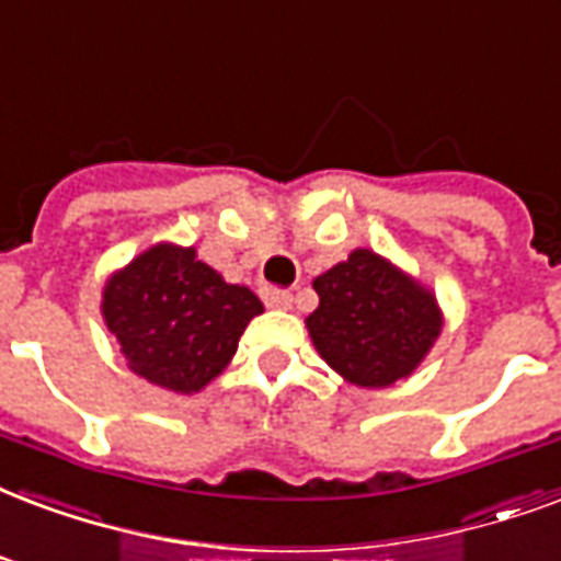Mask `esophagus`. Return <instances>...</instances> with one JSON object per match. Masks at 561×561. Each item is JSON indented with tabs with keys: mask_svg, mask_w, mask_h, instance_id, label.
Segmentation results:
<instances>
[{
	"mask_svg": "<svg viewBox=\"0 0 561 561\" xmlns=\"http://www.w3.org/2000/svg\"><path fill=\"white\" fill-rule=\"evenodd\" d=\"M290 302H294V297H290L288 290H264V306L267 309H290Z\"/></svg>",
	"mask_w": 561,
	"mask_h": 561,
	"instance_id": "34e87169",
	"label": "esophagus"
}]
</instances>
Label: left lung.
Masks as SVG:
<instances>
[{"label": "left lung", "instance_id": "1", "mask_svg": "<svg viewBox=\"0 0 561 561\" xmlns=\"http://www.w3.org/2000/svg\"><path fill=\"white\" fill-rule=\"evenodd\" d=\"M320 306L306 318L320 358L358 388H388L421 365L442 335L435 294L376 255L353 250L314 279Z\"/></svg>", "mask_w": 561, "mask_h": 561}]
</instances>
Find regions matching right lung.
<instances>
[{"label": "right lung", "mask_w": 561, "mask_h": 561, "mask_svg": "<svg viewBox=\"0 0 561 561\" xmlns=\"http://www.w3.org/2000/svg\"><path fill=\"white\" fill-rule=\"evenodd\" d=\"M262 299L229 285L194 247L156 243L102 290V318L128 367L147 382L194 394L224 374Z\"/></svg>", "instance_id": "right-lung-1"}]
</instances>
